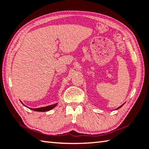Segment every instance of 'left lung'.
Segmentation results:
<instances>
[{
    "label": "left lung",
    "instance_id": "1",
    "mask_svg": "<svg viewBox=\"0 0 149 149\" xmlns=\"http://www.w3.org/2000/svg\"><path fill=\"white\" fill-rule=\"evenodd\" d=\"M122 106H123V105H121V107H119V108H121V107H122ZM119 108H118V109H119Z\"/></svg>",
    "mask_w": 149,
    "mask_h": 149
}]
</instances>
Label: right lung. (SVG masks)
I'll return each instance as SVG.
<instances>
[{
  "instance_id": "add662e5",
  "label": "right lung",
  "mask_w": 149,
  "mask_h": 149,
  "mask_svg": "<svg viewBox=\"0 0 149 149\" xmlns=\"http://www.w3.org/2000/svg\"><path fill=\"white\" fill-rule=\"evenodd\" d=\"M57 104H52V105H49L45 107H42V108H38V109H30L32 110H34V111H37V112H46L48 111V110H50L52 109H54L55 107H56Z\"/></svg>"
}]
</instances>
